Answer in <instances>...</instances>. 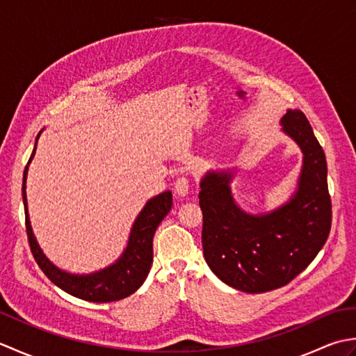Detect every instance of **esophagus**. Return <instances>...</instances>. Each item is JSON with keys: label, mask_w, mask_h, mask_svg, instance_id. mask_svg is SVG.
Instances as JSON below:
<instances>
[{"label": "esophagus", "mask_w": 356, "mask_h": 356, "mask_svg": "<svg viewBox=\"0 0 356 356\" xmlns=\"http://www.w3.org/2000/svg\"><path fill=\"white\" fill-rule=\"evenodd\" d=\"M174 191L177 195H186L190 191V179L188 177H179L176 182H174Z\"/></svg>", "instance_id": "obj_1"}]
</instances>
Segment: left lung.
I'll return each mask as SVG.
<instances>
[{
  "label": "left lung",
  "mask_w": 356,
  "mask_h": 356,
  "mask_svg": "<svg viewBox=\"0 0 356 356\" xmlns=\"http://www.w3.org/2000/svg\"><path fill=\"white\" fill-rule=\"evenodd\" d=\"M282 124L305 154L298 191L291 202L270 214L249 216L234 203L231 174L208 172L200 184L205 260L222 282L249 293L291 283L312 263L330 232L324 151L303 111L289 110Z\"/></svg>",
  "instance_id": "left-lung-1"
}]
</instances>
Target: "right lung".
<instances>
[{
    "mask_svg": "<svg viewBox=\"0 0 356 356\" xmlns=\"http://www.w3.org/2000/svg\"><path fill=\"white\" fill-rule=\"evenodd\" d=\"M38 138H40V134L36 136V140ZM35 149L36 143L33 153L26 165L24 176H22V200H24L26 231L30 251H32L38 266L41 268L51 283L61 287L63 291L81 300L92 301V303H110V301L122 300L138 291L142 283L145 282L151 263H153L154 232L159 223L163 220V217L170 213L172 207L171 193L166 191L156 195L140 211V214L133 225L125 252L115 264L90 275H70L67 272L59 270L45 259V255L33 237L32 226H30L26 199V179L29 163L35 156Z\"/></svg>",
    "mask_w": 356,
    "mask_h": 356,
    "instance_id": "obj_1",
    "label": "right lung"
}]
</instances>
